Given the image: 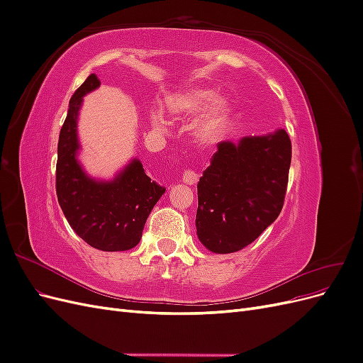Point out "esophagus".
<instances>
[{"label": "esophagus", "instance_id": "34e87169", "mask_svg": "<svg viewBox=\"0 0 363 363\" xmlns=\"http://www.w3.org/2000/svg\"><path fill=\"white\" fill-rule=\"evenodd\" d=\"M183 182L188 183V184H195L196 182H199V174H196L192 169H186L183 172Z\"/></svg>", "mask_w": 363, "mask_h": 363}]
</instances>
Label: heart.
<instances>
[{
  "mask_svg": "<svg viewBox=\"0 0 363 363\" xmlns=\"http://www.w3.org/2000/svg\"><path fill=\"white\" fill-rule=\"evenodd\" d=\"M213 92L207 89H191L179 95L169 104L174 113H192L212 100ZM228 115V103L224 100H216L208 111L195 121L192 127L195 139L201 144H211L223 131L224 123ZM152 123L162 125L163 121L159 115H152Z\"/></svg>",
  "mask_w": 363,
  "mask_h": 363,
  "instance_id": "1",
  "label": "heart"
}]
</instances>
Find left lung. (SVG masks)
I'll list each match as a JSON object with an SVG mask.
<instances>
[{"mask_svg": "<svg viewBox=\"0 0 363 363\" xmlns=\"http://www.w3.org/2000/svg\"><path fill=\"white\" fill-rule=\"evenodd\" d=\"M292 145L288 133L218 144L196 184V235L213 252L227 255L250 245L281 212Z\"/></svg>", "mask_w": 363, "mask_h": 363, "instance_id": "8db88e82", "label": "left lung"}]
</instances>
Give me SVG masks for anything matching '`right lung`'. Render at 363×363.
Returning <instances> with one entry per match:
<instances>
[{"mask_svg":"<svg viewBox=\"0 0 363 363\" xmlns=\"http://www.w3.org/2000/svg\"><path fill=\"white\" fill-rule=\"evenodd\" d=\"M100 86L91 74L69 100L60 128L56 164V192L63 215L86 244L101 251H125L139 244L147 218L167 191L133 160L112 182L87 177L75 159L79 150L77 116L82 98Z\"/></svg>","mask_w":363,"mask_h":363,"instance_id":"1","label":"right lung"}]
</instances>
